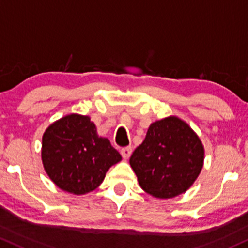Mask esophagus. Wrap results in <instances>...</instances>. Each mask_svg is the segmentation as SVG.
I'll return each instance as SVG.
<instances>
[{
    "mask_svg": "<svg viewBox=\"0 0 248 248\" xmlns=\"http://www.w3.org/2000/svg\"><path fill=\"white\" fill-rule=\"evenodd\" d=\"M121 154H122V156L124 157V158H129V157L131 156V154H132L131 146H125V148H123L121 150Z\"/></svg>",
    "mask_w": 248,
    "mask_h": 248,
    "instance_id": "1",
    "label": "esophagus"
}]
</instances>
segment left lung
Instances as JSON below:
<instances>
[{
    "label": "left lung",
    "mask_w": 248,
    "mask_h": 248,
    "mask_svg": "<svg viewBox=\"0 0 248 248\" xmlns=\"http://www.w3.org/2000/svg\"><path fill=\"white\" fill-rule=\"evenodd\" d=\"M204 149L199 136L175 116L149 126L130 166L140 188L158 199H171L191 187L201 172Z\"/></svg>",
    "instance_id": "obj_1"
}]
</instances>
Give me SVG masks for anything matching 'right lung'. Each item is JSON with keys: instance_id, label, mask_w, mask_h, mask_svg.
<instances>
[{"instance_id": "1", "label": "right lung", "mask_w": 248, "mask_h": 248, "mask_svg": "<svg viewBox=\"0 0 248 248\" xmlns=\"http://www.w3.org/2000/svg\"><path fill=\"white\" fill-rule=\"evenodd\" d=\"M41 158L50 180L60 189L84 195L94 190L121 154L99 137L89 116L72 113L50 124L42 136Z\"/></svg>"}]
</instances>
